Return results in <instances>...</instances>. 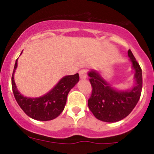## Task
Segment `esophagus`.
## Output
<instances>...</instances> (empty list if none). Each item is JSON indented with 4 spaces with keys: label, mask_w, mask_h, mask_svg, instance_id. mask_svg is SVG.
I'll list each match as a JSON object with an SVG mask.
<instances>
[{
    "label": "esophagus",
    "mask_w": 154,
    "mask_h": 154,
    "mask_svg": "<svg viewBox=\"0 0 154 154\" xmlns=\"http://www.w3.org/2000/svg\"><path fill=\"white\" fill-rule=\"evenodd\" d=\"M79 76L80 79H85L87 77L86 70L85 69H82L79 71Z\"/></svg>",
    "instance_id": "esophagus-1"
}]
</instances>
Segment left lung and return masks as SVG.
Segmentation results:
<instances>
[{"mask_svg": "<svg viewBox=\"0 0 154 154\" xmlns=\"http://www.w3.org/2000/svg\"><path fill=\"white\" fill-rule=\"evenodd\" d=\"M128 56L134 71V84L129 89L115 88L100 71L91 69L88 72L93 87L88 105L97 119L110 123L119 122L126 117L138 102L142 89V72L130 50Z\"/></svg>", "mask_w": 154, "mask_h": 154, "instance_id": "obj_1", "label": "left lung"}]
</instances>
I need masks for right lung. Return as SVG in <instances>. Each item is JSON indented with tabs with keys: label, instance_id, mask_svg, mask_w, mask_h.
Returning a JSON list of instances; mask_svg holds the SVG:
<instances>
[{
	"label": "right lung",
	"instance_id": "1",
	"mask_svg": "<svg viewBox=\"0 0 154 154\" xmlns=\"http://www.w3.org/2000/svg\"><path fill=\"white\" fill-rule=\"evenodd\" d=\"M17 60H16L12 76V88L19 106L32 119L42 122L55 119L65 109L68 94L79 82V74L76 73L63 77L53 89L39 97H28L20 93L14 81V73L17 68Z\"/></svg>",
	"mask_w": 154,
	"mask_h": 154
}]
</instances>
